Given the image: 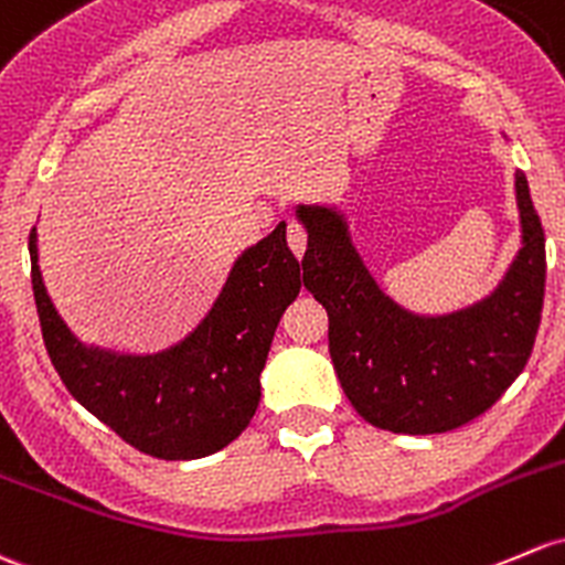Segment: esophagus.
I'll return each instance as SVG.
<instances>
[{
	"label": "esophagus",
	"instance_id": "1",
	"mask_svg": "<svg viewBox=\"0 0 565 565\" xmlns=\"http://www.w3.org/2000/svg\"><path fill=\"white\" fill-rule=\"evenodd\" d=\"M287 243L289 248H292L295 257H302L306 254V243H308V233L306 227L298 222V218H287Z\"/></svg>",
	"mask_w": 565,
	"mask_h": 565
}]
</instances>
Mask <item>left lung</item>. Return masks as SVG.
I'll return each instance as SVG.
<instances>
[{"label":"left lung","instance_id":"left-lung-1","mask_svg":"<svg viewBox=\"0 0 565 565\" xmlns=\"http://www.w3.org/2000/svg\"><path fill=\"white\" fill-rule=\"evenodd\" d=\"M522 248L490 298L452 317L423 319L397 308L371 278L347 222L298 207L308 230L306 289L330 319V358L365 423L392 433H447L484 414L531 358L544 306V230L518 173Z\"/></svg>","mask_w":565,"mask_h":565}]
</instances>
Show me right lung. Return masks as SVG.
I'll list each match as a JSON object with an SVG mask.
<instances>
[{
    "label": "right lung",
    "mask_w": 565,
    "mask_h": 565,
    "mask_svg": "<svg viewBox=\"0 0 565 565\" xmlns=\"http://www.w3.org/2000/svg\"><path fill=\"white\" fill-rule=\"evenodd\" d=\"M29 254L47 358L70 395L118 438L159 460H194L246 430L278 319L302 284L287 224L237 259L205 322L157 358H116L81 347L45 295L34 230Z\"/></svg>",
    "instance_id": "right-lung-1"
}]
</instances>
